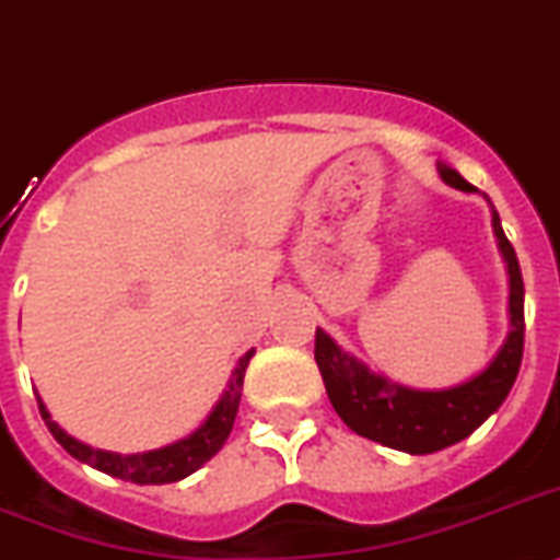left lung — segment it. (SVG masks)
Instances as JSON below:
<instances>
[{
  "instance_id": "obj_1",
  "label": "left lung",
  "mask_w": 560,
  "mask_h": 560,
  "mask_svg": "<svg viewBox=\"0 0 560 560\" xmlns=\"http://www.w3.org/2000/svg\"><path fill=\"white\" fill-rule=\"evenodd\" d=\"M439 176L455 190L478 192V187L469 185L447 162H439ZM492 233L510 276V307H506L510 330L490 364L469 375L467 382L441 389L407 387L370 370L364 361L341 350L318 327L316 364L322 370L332 410L352 432L401 453L430 455L467 439L510 396L524 355V279L495 208H492Z\"/></svg>"
}]
</instances>
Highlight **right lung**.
Masks as SVG:
<instances>
[{
    "instance_id": "add662e5",
    "label": "right lung",
    "mask_w": 560,
    "mask_h": 560,
    "mask_svg": "<svg viewBox=\"0 0 560 560\" xmlns=\"http://www.w3.org/2000/svg\"><path fill=\"white\" fill-rule=\"evenodd\" d=\"M253 352L247 350L238 359V364L230 373V382L224 387V393L219 396V401L213 404V410L208 412V418L201 421L196 430H190L185 439H176L171 444H164L159 450H144V453H110V450H96L84 441L73 439L62 427L56 424L50 418L48 407L42 401V396H36L39 401V412L48 424L50 435H54L65 450H68L77 462L88 464V467L98 469V472H107L113 478H121V481L133 483H173L182 481V478L192 476L196 469L205 467V464L213 458L219 450L224 447L230 430H233V421H236L238 401H242V387H244V373H247V364H250Z\"/></svg>"
}]
</instances>
